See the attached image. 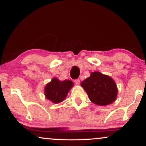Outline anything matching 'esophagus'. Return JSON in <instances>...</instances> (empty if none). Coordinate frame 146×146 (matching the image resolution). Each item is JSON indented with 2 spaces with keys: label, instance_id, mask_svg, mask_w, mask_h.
I'll return each instance as SVG.
<instances>
[{
  "label": "esophagus",
  "instance_id": "1",
  "mask_svg": "<svg viewBox=\"0 0 146 146\" xmlns=\"http://www.w3.org/2000/svg\"><path fill=\"white\" fill-rule=\"evenodd\" d=\"M75 84L79 85V84H80V80H79V79H78V80H75Z\"/></svg>",
  "mask_w": 146,
  "mask_h": 146
}]
</instances>
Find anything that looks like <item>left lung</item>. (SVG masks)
Wrapping results in <instances>:
<instances>
[{"mask_svg":"<svg viewBox=\"0 0 146 146\" xmlns=\"http://www.w3.org/2000/svg\"><path fill=\"white\" fill-rule=\"evenodd\" d=\"M81 86L90 101L98 106L110 104L117 98L118 90L115 81L98 71L92 72L89 78L82 82Z\"/></svg>","mask_w":146,"mask_h":146,"instance_id":"1","label":"left lung"}]
</instances>
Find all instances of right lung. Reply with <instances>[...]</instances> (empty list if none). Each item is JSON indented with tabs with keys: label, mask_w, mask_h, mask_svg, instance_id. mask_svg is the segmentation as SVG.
Wrapping results in <instances>:
<instances>
[{
	"label": "right lung",
	"mask_w": 146,
	"mask_h": 146,
	"mask_svg": "<svg viewBox=\"0 0 146 146\" xmlns=\"http://www.w3.org/2000/svg\"><path fill=\"white\" fill-rule=\"evenodd\" d=\"M73 83L71 80L60 81L53 78L44 88V95L46 99L54 104H58L64 100L68 91L73 87Z\"/></svg>",
	"instance_id": "1"
}]
</instances>
